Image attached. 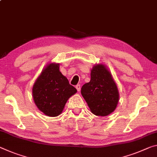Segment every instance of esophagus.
I'll use <instances>...</instances> for the list:
<instances>
[{
    "label": "esophagus",
    "mask_w": 157,
    "mask_h": 157,
    "mask_svg": "<svg viewBox=\"0 0 157 157\" xmlns=\"http://www.w3.org/2000/svg\"><path fill=\"white\" fill-rule=\"evenodd\" d=\"M75 88L77 89L78 91H80V89H81V85H80V84H78V85L75 86Z\"/></svg>",
    "instance_id": "esophagus-1"
}]
</instances>
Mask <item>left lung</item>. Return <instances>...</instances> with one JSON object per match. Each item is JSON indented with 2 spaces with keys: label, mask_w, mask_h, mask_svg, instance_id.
Wrapping results in <instances>:
<instances>
[{
  "label": "left lung",
  "mask_w": 157,
  "mask_h": 157,
  "mask_svg": "<svg viewBox=\"0 0 157 157\" xmlns=\"http://www.w3.org/2000/svg\"><path fill=\"white\" fill-rule=\"evenodd\" d=\"M81 94L92 113L96 116H108L115 110L119 95L110 72L103 64L94 65L91 79L84 84Z\"/></svg>",
  "instance_id": "left-lung-1"
}]
</instances>
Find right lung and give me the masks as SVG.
Wrapping results in <instances>:
<instances>
[{"instance_id": "right-lung-1", "label": "right lung", "mask_w": 157, "mask_h": 157, "mask_svg": "<svg viewBox=\"0 0 157 157\" xmlns=\"http://www.w3.org/2000/svg\"><path fill=\"white\" fill-rule=\"evenodd\" d=\"M77 89L59 71V63H49L33 84L32 94L36 106L49 117H57Z\"/></svg>"}]
</instances>
